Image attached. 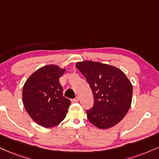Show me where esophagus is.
Returning a JSON list of instances; mask_svg holds the SVG:
<instances>
[{"mask_svg":"<svg viewBox=\"0 0 159 159\" xmlns=\"http://www.w3.org/2000/svg\"><path fill=\"white\" fill-rule=\"evenodd\" d=\"M79 100H80V98H79V97H76V98H74V99L73 100H72V101L74 102H77L79 101Z\"/></svg>","mask_w":159,"mask_h":159,"instance_id":"esophagus-1","label":"esophagus"}]
</instances>
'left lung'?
Masks as SVG:
<instances>
[{
    "mask_svg": "<svg viewBox=\"0 0 159 159\" xmlns=\"http://www.w3.org/2000/svg\"><path fill=\"white\" fill-rule=\"evenodd\" d=\"M76 67L85 76L93 96V107L86 110L89 120L100 129L114 126L130 109L132 84L120 69L107 64L83 61Z\"/></svg>",
    "mask_w": 159,
    "mask_h": 159,
    "instance_id": "8db88e82",
    "label": "left lung"
}]
</instances>
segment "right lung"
<instances>
[{
  "mask_svg": "<svg viewBox=\"0 0 159 159\" xmlns=\"http://www.w3.org/2000/svg\"><path fill=\"white\" fill-rule=\"evenodd\" d=\"M65 69L48 65L29 77L23 89V102L31 118L40 126L52 127L66 117L70 99L62 95L59 79Z\"/></svg>",
  "mask_w": 159,
  "mask_h": 159,
  "instance_id": "1",
  "label": "right lung"
}]
</instances>
